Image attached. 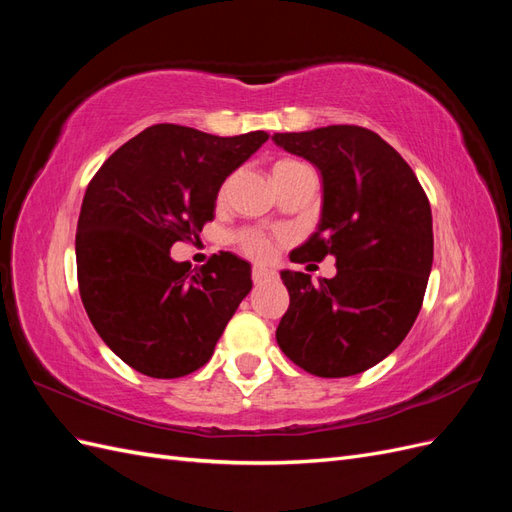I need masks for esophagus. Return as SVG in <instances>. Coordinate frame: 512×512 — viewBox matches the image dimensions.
<instances>
[{
  "mask_svg": "<svg viewBox=\"0 0 512 512\" xmlns=\"http://www.w3.org/2000/svg\"><path fill=\"white\" fill-rule=\"evenodd\" d=\"M275 277V271H271V269H267V267H260V265H256L254 269H252V280L256 282V284H260V282H267V280H273Z\"/></svg>",
  "mask_w": 512,
  "mask_h": 512,
  "instance_id": "34e87169",
  "label": "esophagus"
}]
</instances>
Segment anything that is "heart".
Listing matches in <instances>:
<instances>
[{
  "mask_svg": "<svg viewBox=\"0 0 512 512\" xmlns=\"http://www.w3.org/2000/svg\"><path fill=\"white\" fill-rule=\"evenodd\" d=\"M297 166H303V162L284 158V160H280V162H275V164H273V175H277V173H284V170L297 168ZM239 243H241V247H243V250H245L247 254L258 256V258L267 256V254L271 252V243H269V239H267L265 235H260V232H243V235L239 237Z\"/></svg>",
  "mask_w": 512,
  "mask_h": 512,
  "instance_id": "heart-1",
  "label": "heart"
}]
</instances>
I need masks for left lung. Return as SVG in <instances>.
I'll use <instances>...</instances> for the list:
<instances>
[{
  "label": "left lung",
  "instance_id": "1",
  "mask_svg": "<svg viewBox=\"0 0 512 512\" xmlns=\"http://www.w3.org/2000/svg\"><path fill=\"white\" fill-rule=\"evenodd\" d=\"M322 175L318 230L292 262L335 258L318 284L282 271L290 305L275 331L288 359L320 378L361 374L386 359L421 312L433 262L431 207L414 170L361 126L273 134Z\"/></svg>",
  "mask_w": 512,
  "mask_h": 512
}]
</instances>
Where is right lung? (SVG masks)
Wrapping results in <instances>:
<instances>
[{
  "label": "right lung",
  "instance_id": "1",
  "mask_svg": "<svg viewBox=\"0 0 512 512\" xmlns=\"http://www.w3.org/2000/svg\"><path fill=\"white\" fill-rule=\"evenodd\" d=\"M267 138L158 123L89 181L76 224L79 292L102 342L132 369L162 380L200 369L252 290L239 256L220 252L190 271L170 247L213 220L222 183Z\"/></svg>",
  "mask_w": 512,
  "mask_h": 512
}]
</instances>
